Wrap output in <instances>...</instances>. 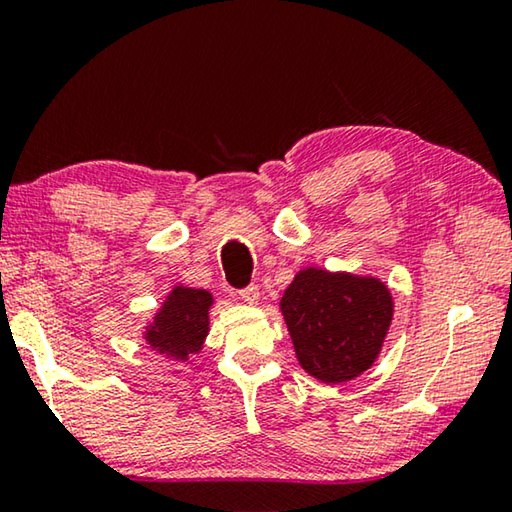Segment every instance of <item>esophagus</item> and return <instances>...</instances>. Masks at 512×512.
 <instances>
[{
    "label": "esophagus",
    "instance_id": "esophagus-1",
    "mask_svg": "<svg viewBox=\"0 0 512 512\" xmlns=\"http://www.w3.org/2000/svg\"><path fill=\"white\" fill-rule=\"evenodd\" d=\"M239 296H241V300H246L248 305H255V302L259 300V287L257 284H248V287L239 291Z\"/></svg>",
    "mask_w": 512,
    "mask_h": 512
}]
</instances>
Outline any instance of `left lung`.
Wrapping results in <instances>:
<instances>
[{
  "label": "left lung",
  "instance_id": "8db88e82",
  "mask_svg": "<svg viewBox=\"0 0 512 512\" xmlns=\"http://www.w3.org/2000/svg\"><path fill=\"white\" fill-rule=\"evenodd\" d=\"M280 305L300 366L327 384L372 366L393 316L391 293L381 282L316 268L293 280Z\"/></svg>",
  "mask_w": 512,
  "mask_h": 512
}]
</instances>
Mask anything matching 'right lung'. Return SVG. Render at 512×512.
<instances>
[{
  "label": "right lung",
  "instance_id": "obj_1",
  "mask_svg": "<svg viewBox=\"0 0 512 512\" xmlns=\"http://www.w3.org/2000/svg\"><path fill=\"white\" fill-rule=\"evenodd\" d=\"M212 296L201 289H176L164 302L155 323L146 332V341L160 352L185 359L201 350L207 334V309Z\"/></svg>",
  "mask_w": 512,
  "mask_h": 512
}]
</instances>
